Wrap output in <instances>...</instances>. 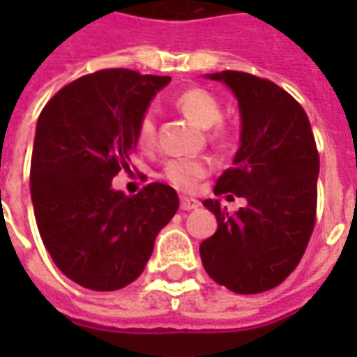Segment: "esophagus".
<instances>
[{
	"label": "esophagus",
	"mask_w": 357,
	"mask_h": 357,
	"mask_svg": "<svg viewBox=\"0 0 357 357\" xmlns=\"http://www.w3.org/2000/svg\"><path fill=\"white\" fill-rule=\"evenodd\" d=\"M199 200L197 199H188V197H183L181 199V211H185V213H188V211H195V208H199Z\"/></svg>",
	"instance_id": "34e87169"
}]
</instances>
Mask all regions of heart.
<instances>
[{
  "label": "heart",
  "mask_w": 357,
  "mask_h": 357,
  "mask_svg": "<svg viewBox=\"0 0 357 357\" xmlns=\"http://www.w3.org/2000/svg\"><path fill=\"white\" fill-rule=\"evenodd\" d=\"M174 107L185 113L190 121H195L202 129H211L213 141H225L227 129L220 125L222 105L211 91L202 87H190L174 97ZM157 141V121L153 113H144L137 125V143L141 149H151ZM211 172V162L204 158H171L162 165L158 176L174 186L176 190L190 192Z\"/></svg>",
  "instance_id": "1"
}]
</instances>
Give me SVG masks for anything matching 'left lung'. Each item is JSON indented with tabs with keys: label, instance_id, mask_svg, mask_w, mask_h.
<instances>
[{
	"label": "left lung",
	"instance_id": "1",
	"mask_svg": "<svg viewBox=\"0 0 357 357\" xmlns=\"http://www.w3.org/2000/svg\"><path fill=\"white\" fill-rule=\"evenodd\" d=\"M242 117L240 149L214 195L244 197L234 214L204 200L218 228L200 244L206 274L236 294L276 288L298 266L316 225L320 155L308 115L290 93L262 77L222 71Z\"/></svg>",
	"mask_w": 357,
	"mask_h": 357
}]
</instances>
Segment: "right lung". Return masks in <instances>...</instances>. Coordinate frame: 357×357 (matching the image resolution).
I'll use <instances>...</instances> for the list:
<instances>
[{
    "label": "right lung",
    "mask_w": 357,
    "mask_h": 357,
    "mask_svg": "<svg viewBox=\"0 0 357 357\" xmlns=\"http://www.w3.org/2000/svg\"><path fill=\"white\" fill-rule=\"evenodd\" d=\"M171 77L103 69L57 91L43 107L31 155V200L41 240L69 280L97 292L143 274L158 230L178 211L176 190L151 183L113 190L129 171L137 125Z\"/></svg>",
    "instance_id": "1"
}]
</instances>
